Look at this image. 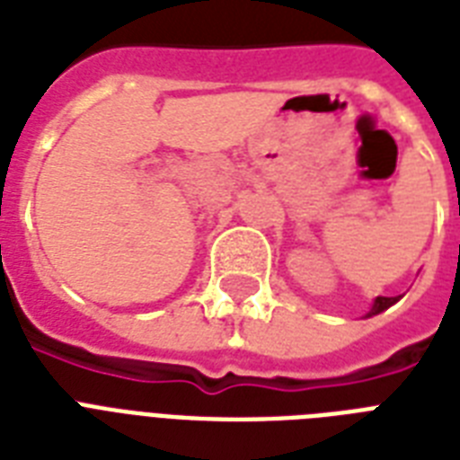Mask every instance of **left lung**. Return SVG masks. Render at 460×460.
<instances>
[{
  "label": "left lung",
  "instance_id": "8db88e82",
  "mask_svg": "<svg viewBox=\"0 0 460 460\" xmlns=\"http://www.w3.org/2000/svg\"><path fill=\"white\" fill-rule=\"evenodd\" d=\"M396 301H399V298H389V296H379L377 301H375V305H372L370 313H367V317H370V314L382 313V310H386V307L394 305V303H396Z\"/></svg>",
  "mask_w": 460,
  "mask_h": 460
}]
</instances>
